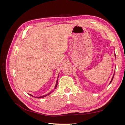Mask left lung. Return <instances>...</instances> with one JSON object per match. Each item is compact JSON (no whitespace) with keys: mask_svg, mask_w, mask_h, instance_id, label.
Instances as JSON below:
<instances>
[{"mask_svg":"<svg viewBox=\"0 0 125 125\" xmlns=\"http://www.w3.org/2000/svg\"><path fill=\"white\" fill-rule=\"evenodd\" d=\"M115 56H116V55H115ZM114 75H113V78H112V80L111 81V82H110V83H111L112 82V80H113V78H114Z\"/></svg>","mask_w":125,"mask_h":125,"instance_id":"obj_1","label":"left lung"}]
</instances>
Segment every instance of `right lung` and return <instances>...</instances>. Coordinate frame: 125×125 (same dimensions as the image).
<instances>
[{"label":"right lung","mask_w":125,"mask_h":125,"mask_svg":"<svg viewBox=\"0 0 125 125\" xmlns=\"http://www.w3.org/2000/svg\"><path fill=\"white\" fill-rule=\"evenodd\" d=\"M57 83H58V79H57V82H56V85H55V88H54V90L56 88V87H57ZM52 92V91H51V92H50L49 93H48L47 94H46V95H43V96H39V97H37V98H38V99H39V98H42V97H45V96H46L47 95H49V94H50ZM30 95L31 96H33V95H32L31 94H30ZM34 97H35V96H34Z\"/></svg>","instance_id":"right-lung-1"}]
</instances>
